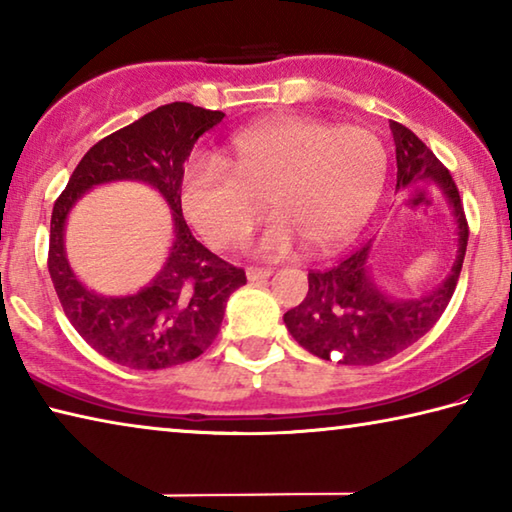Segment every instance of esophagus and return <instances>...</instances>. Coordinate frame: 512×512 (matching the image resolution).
<instances>
[{
	"label": "esophagus",
	"mask_w": 512,
	"mask_h": 512,
	"mask_svg": "<svg viewBox=\"0 0 512 512\" xmlns=\"http://www.w3.org/2000/svg\"><path fill=\"white\" fill-rule=\"evenodd\" d=\"M271 268H259V266H248L246 268V277L248 282H262L266 277H271Z\"/></svg>",
	"instance_id": "esophagus-1"
}]
</instances>
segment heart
I'll use <instances>...</instances> for the list:
<instances>
[{
	"label": "heart",
	"mask_w": 512,
	"mask_h": 512,
	"mask_svg": "<svg viewBox=\"0 0 512 512\" xmlns=\"http://www.w3.org/2000/svg\"><path fill=\"white\" fill-rule=\"evenodd\" d=\"M225 165L196 155L180 178V205L207 244L248 237L266 198L277 219L259 248L280 255L298 239L314 253L350 241L375 207L386 178V149L361 126H329L311 117L259 121L232 137Z\"/></svg>",
	"instance_id": "b5f03b06"
}]
</instances>
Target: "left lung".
Wrapping results in <instances>:
<instances>
[{
  "mask_svg": "<svg viewBox=\"0 0 512 512\" xmlns=\"http://www.w3.org/2000/svg\"><path fill=\"white\" fill-rule=\"evenodd\" d=\"M397 158L395 192L415 183H433L443 192L456 221V259L449 275L420 298H395L381 291L370 271L368 244L327 271H309L307 298L284 314L289 334L307 352L343 366H375L422 339L443 316L454 296L467 248V219L456 183L433 151L409 128L391 121Z\"/></svg>",
  "mask_w": 512,
  "mask_h": 512,
  "instance_id": "8db88e82",
  "label": "left lung"
}]
</instances>
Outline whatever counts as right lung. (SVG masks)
I'll use <instances>...</instances> for the list:
<instances>
[{
    "instance_id": "add662e5",
    "label": "right lung",
    "mask_w": 512,
    "mask_h": 512,
    "mask_svg": "<svg viewBox=\"0 0 512 512\" xmlns=\"http://www.w3.org/2000/svg\"><path fill=\"white\" fill-rule=\"evenodd\" d=\"M225 115L176 101L103 137L83 155L51 212L49 275L65 316L85 343L133 370L187 363L210 348L230 293L246 284L244 268L210 253L189 230L180 207L185 160ZM135 179L158 188L172 207L174 244L161 273L131 297L94 294L73 275L64 253V223L92 186Z\"/></svg>"
}]
</instances>
